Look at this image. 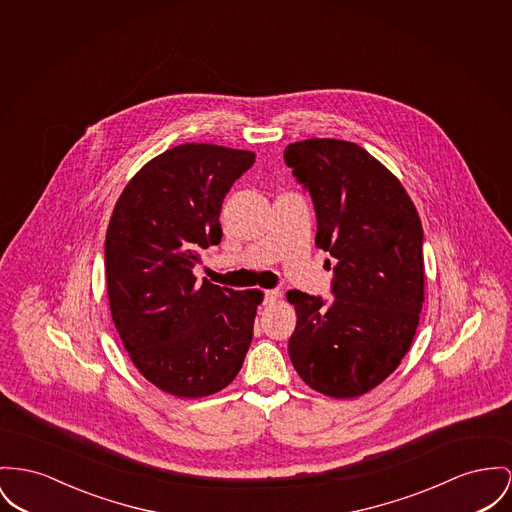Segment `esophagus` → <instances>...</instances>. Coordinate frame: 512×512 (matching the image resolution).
<instances>
[{
  "label": "esophagus",
  "instance_id": "obj_1",
  "mask_svg": "<svg viewBox=\"0 0 512 512\" xmlns=\"http://www.w3.org/2000/svg\"><path fill=\"white\" fill-rule=\"evenodd\" d=\"M279 299H281V291H279V289H270V291L264 293V303H266V305H273V303L279 301Z\"/></svg>",
  "mask_w": 512,
  "mask_h": 512
}]
</instances>
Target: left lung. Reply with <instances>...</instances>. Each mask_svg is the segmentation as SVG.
Instances as JSON below:
<instances>
[{"label":"left lung","mask_w":512,"mask_h":512,"mask_svg":"<svg viewBox=\"0 0 512 512\" xmlns=\"http://www.w3.org/2000/svg\"><path fill=\"white\" fill-rule=\"evenodd\" d=\"M283 157L310 192L316 246L336 258L330 305L287 293L297 310L289 357L316 392L357 398L396 371L415 336L421 219L402 182L357 143L314 137L287 145Z\"/></svg>","instance_id":"left-lung-1"}]
</instances>
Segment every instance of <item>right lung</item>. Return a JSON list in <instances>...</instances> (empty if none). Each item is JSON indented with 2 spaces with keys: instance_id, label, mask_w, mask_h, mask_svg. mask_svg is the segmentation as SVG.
<instances>
[{
  "instance_id": "add662e5",
  "label": "right lung",
  "mask_w": 512,
  "mask_h": 512,
  "mask_svg": "<svg viewBox=\"0 0 512 512\" xmlns=\"http://www.w3.org/2000/svg\"><path fill=\"white\" fill-rule=\"evenodd\" d=\"M252 151L176 145L151 159L114 205L104 268L114 326L137 371L178 398H204L239 375L258 289L196 281L200 250L221 242V205Z\"/></svg>"
}]
</instances>
